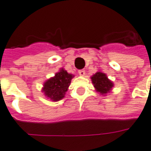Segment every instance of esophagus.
Segmentation results:
<instances>
[{
  "label": "esophagus",
  "instance_id": "obj_1",
  "mask_svg": "<svg viewBox=\"0 0 151 151\" xmlns=\"http://www.w3.org/2000/svg\"><path fill=\"white\" fill-rule=\"evenodd\" d=\"M79 74L81 76H85V70L84 69L79 70Z\"/></svg>",
  "mask_w": 151,
  "mask_h": 151
}]
</instances>
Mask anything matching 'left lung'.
Returning a JSON list of instances; mask_svg holds the SVG:
<instances>
[{
    "label": "left lung",
    "mask_w": 151,
    "mask_h": 151,
    "mask_svg": "<svg viewBox=\"0 0 151 151\" xmlns=\"http://www.w3.org/2000/svg\"><path fill=\"white\" fill-rule=\"evenodd\" d=\"M92 83H93L95 89L101 94H106L113 87V83L108 79L104 73L97 72L91 77Z\"/></svg>",
    "instance_id": "8db88e82"
}]
</instances>
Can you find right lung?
<instances>
[{"instance_id": "add662e5", "label": "right lung", "mask_w": 151, "mask_h": 151, "mask_svg": "<svg viewBox=\"0 0 151 151\" xmlns=\"http://www.w3.org/2000/svg\"><path fill=\"white\" fill-rule=\"evenodd\" d=\"M73 76L67 71L61 69L55 74V76L48 79L43 85V91L45 96L53 101H60L63 98L70 85Z\"/></svg>"}]
</instances>
